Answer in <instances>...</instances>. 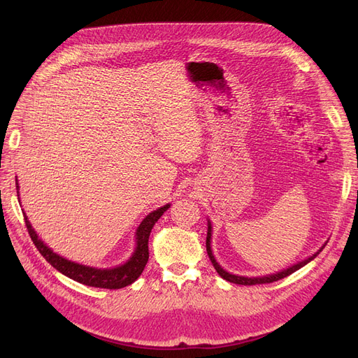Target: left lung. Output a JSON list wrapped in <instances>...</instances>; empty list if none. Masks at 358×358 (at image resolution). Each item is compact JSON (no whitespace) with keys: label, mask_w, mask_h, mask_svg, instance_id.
Returning <instances> with one entry per match:
<instances>
[{"label":"left lung","mask_w":358,"mask_h":358,"mask_svg":"<svg viewBox=\"0 0 358 358\" xmlns=\"http://www.w3.org/2000/svg\"><path fill=\"white\" fill-rule=\"evenodd\" d=\"M210 239H212V225H210V222H208V237H206V251H208V255H209V258H210V262H212V264H213L215 270H216V272H218V275H220L221 278H224L225 280H229V282H233V284H237V285L270 284V282H275V280H279V279H282V278H287V276H289L291 273H294L296 270H299L300 267L306 266L309 262H312V259L315 258V257L322 251L324 246H326V245H324V246L320 249V251L313 254L312 257H309V258H306V259H303V262H300V263H297V264H294V266H291V267H288V268L282 270V272H278V273H273V275H267V276L246 278V276H237V275H231V273H229V272H225V270H224L218 263H216V259H215V257H213V254H212Z\"/></svg>","instance_id":"left-lung-1"}]
</instances>
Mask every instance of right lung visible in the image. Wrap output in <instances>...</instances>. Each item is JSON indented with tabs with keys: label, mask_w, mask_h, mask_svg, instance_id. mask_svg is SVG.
Returning <instances> with one entry per match:
<instances>
[{
	"label": "right lung",
	"mask_w": 358,
	"mask_h": 358,
	"mask_svg": "<svg viewBox=\"0 0 358 358\" xmlns=\"http://www.w3.org/2000/svg\"><path fill=\"white\" fill-rule=\"evenodd\" d=\"M16 188L19 189V183L16 179ZM17 197H19V191H17ZM170 208V204L162 206V208L150 212L146 218L142 221V224L138 225V229L136 231V251L131 255V258L128 259L127 263L122 266H117L113 268H95L90 266H83L73 263L67 258H62L57 252H53L46 243H43L41 239H38L37 233L32 229L27 215L25 216V224L28 233L31 236V241L34 242L36 248L38 249V252L46 258V262L55 267L58 272L62 275L69 276L70 279L76 280V282H80L83 285H90V287H96V288H109V289H119L124 288L129 284H133L134 280L142 275L143 268L149 259V249H148V241H149V234L155 222L161 218L162 213H164Z\"/></svg>",
	"instance_id": "add662e5"
}]
</instances>
